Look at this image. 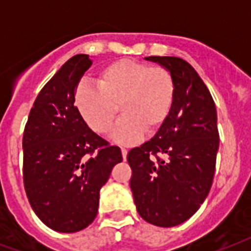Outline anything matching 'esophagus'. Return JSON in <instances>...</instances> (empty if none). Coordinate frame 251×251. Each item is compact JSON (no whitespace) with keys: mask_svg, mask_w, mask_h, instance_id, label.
<instances>
[{"mask_svg":"<svg viewBox=\"0 0 251 251\" xmlns=\"http://www.w3.org/2000/svg\"><path fill=\"white\" fill-rule=\"evenodd\" d=\"M121 153H122V159H124V160H126V156H127V150L121 149Z\"/></svg>","mask_w":251,"mask_h":251,"instance_id":"1","label":"esophagus"}]
</instances>
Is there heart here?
<instances>
[{
    "label": "heart",
    "instance_id": "b5f03b06",
    "mask_svg": "<svg viewBox=\"0 0 251 251\" xmlns=\"http://www.w3.org/2000/svg\"><path fill=\"white\" fill-rule=\"evenodd\" d=\"M96 86L80 83L75 88L74 105L87 126L105 134L113 124L118 106L124 117L110 131L120 145H134L143 131L153 133L171 113L175 100V80L165 68L122 58L99 72Z\"/></svg>",
    "mask_w": 251,
    "mask_h": 251
}]
</instances>
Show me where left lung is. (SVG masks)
<instances>
[{
	"label": "left lung",
	"mask_w": 251,
	"mask_h": 251,
	"mask_svg": "<svg viewBox=\"0 0 251 251\" xmlns=\"http://www.w3.org/2000/svg\"><path fill=\"white\" fill-rule=\"evenodd\" d=\"M145 60L171 73L175 100L153 138L127 153L130 189L142 219L169 228L191 218L208 195L219 150L218 114L210 91L186 61L160 56Z\"/></svg>",
	"instance_id": "8db88e82"
}]
</instances>
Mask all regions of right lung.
<instances>
[{
    "label": "right lung",
    "mask_w": 251,
    "mask_h": 251,
    "mask_svg": "<svg viewBox=\"0 0 251 251\" xmlns=\"http://www.w3.org/2000/svg\"><path fill=\"white\" fill-rule=\"evenodd\" d=\"M91 65L88 54H76L61 66L37 95L23 134L27 198L37 218L61 233L94 222L100 189L122 161L121 150L94 133L74 105Z\"/></svg>",
    "instance_id": "right-lung-1"
}]
</instances>
